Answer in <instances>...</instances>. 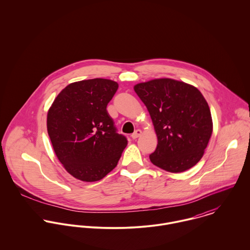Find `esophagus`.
<instances>
[{"instance_id": "obj_1", "label": "esophagus", "mask_w": 250, "mask_h": 250, "mask_svg": "<svg viewBox=\"0 0 250 250\" xmlns=\"http://www.w3.org/2000/svg\"><path fill=\"white\" fill-rule=\"evenodd\" d=\"M141 135H142V131H141V130H136V131L132 134V139L136 140V139H138Z\"/></svg>"}]
</instances>
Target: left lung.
I'll list each match as a JSON object with an SVG mask.
<instances>
[{
	"instance_id": "8db88e82",
	"label": "left lung",
	"mask_w": 250,
	"mask_h": 250,
	"mask_svg": "<svg viewBox=\"0 0 250 250\" xmlns=\"http://www.w3.org/2000/svg\"><path fill=\"white\" fill-rule=\"evenodd\" d=\"M146 106L158 138L149 158L172 173L186 171L203 157L213 133L210 107L193 85L173 79H155L134 86Z\"/></svg>"
}]
</instances>
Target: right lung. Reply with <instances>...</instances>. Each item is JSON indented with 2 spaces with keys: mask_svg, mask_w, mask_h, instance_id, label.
<instances>
[{
  "mask_svg": "<svg viewBox=\"0 0 250 250\" xmlns=\"http://www.w3.org/2000/svg\"><path fill=\"white\" fill-rule=\"evenodd\" d=\"M118 88L107 79L75 82L63 88L47 114L54 151L66 171L83 182L104 178L127 146L116 133L107 105Z\"/></svg>",
  "mask_w": 250,
  "mask_h": 250,
  "instance_id": "obj_1",
  "label": "right lung"
}]
</instances>
